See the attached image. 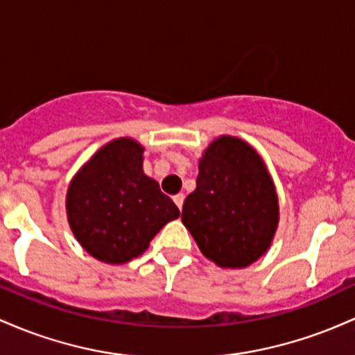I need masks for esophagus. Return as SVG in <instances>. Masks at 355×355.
I'll return each instance as SVG.
<instances>
[{
  "label": "esophagus",
  "instance_id": "esophagus-1",
  "mask_svg": "<svg viewBox=\"0 0 355 355\" xmlns=\"http://www.w3.org/2000/svg\"><path fill=\"white\" fill-rule=\"evenodd\" d=\"M174 202H176V206L179 209H182V202H184V194H176V196L173 198Z\"/></svg>",
  "mask_w": 355,
  "mask_h": 355
}]
</instances>
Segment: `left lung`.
I'll use <instances>...</instances> for the list:
<instances>
[{
	"label": "left lung",
	"mask_w": 355,
	"mask_h": 355,
	"mask_svg": "<svg viewBox=\"0 0 355 355\" xmlns=\"http://www.w3.org/2000/svg\"><path fill=\"white\" fill-rule=\"evenodd\" d=\"M181 220L214 263L243 268L258 260L277 230L278 199L257 150L230 135L216 139L199 161Z\"/></svg>",
	"instance_id": "8db88e82"
}]
</instances>
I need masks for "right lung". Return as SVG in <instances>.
I'll return each instance as SVG.
<instances>
[{
    "mask_svg": "<svg viewBox=\"0 0 355 355\" xmlns=\"http://www.w3.org/2000/svg\"><path fill=\"white\" fill-rule=\"evenodd\" d=\"M142 153L132 139L109 142L78 171L67 194L75 238L105 263L142 254L162 226L179 218L173 199L142 171Z\"/></svg>",
    "mask_w": 355,
    "mask_h": 355,
    "instance_id": "add662e5",
    "label": "right lung"
}]
</instances>
